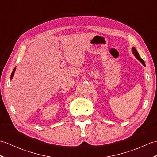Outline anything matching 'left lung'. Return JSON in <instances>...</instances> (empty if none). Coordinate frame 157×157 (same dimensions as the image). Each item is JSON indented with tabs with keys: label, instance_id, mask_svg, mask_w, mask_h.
<instances>
[{
	"label": "left lung",
	"instance_id": "left-lung-1",
	"mask_svg": "<svg viewBox=\"0 0 157 157\" xmlns=\"http://www.w3.org/2000/svg\"><path fill=\"white\" fill-rule=\"evenodd\" d=\"M132 52H133V54H134V55L136 57V59H137L138 60H139V61L142 63V64L143 65L146 66L144 61H143V60L141 59V57H140V55H139V54H138V51H136V49L134 47L132 48Z\"/></svg>",
	"mask_w": 157,
	"mask_h": 157
}]
</instances>
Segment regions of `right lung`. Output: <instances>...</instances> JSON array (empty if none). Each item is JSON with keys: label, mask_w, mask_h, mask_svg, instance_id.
<instances>
[{"label": "right lung", "mask_w": 157, "mask_h": 157, "mask_svg": "<svg viewBox=\"0 0 157 157\" xmlns=\"http://www.w3.org/2000/svg\"><path fill=\"white\" fill-rule=\"evenodd\" d=\"M15 69H16V68H15L14 69H13V72H12V73H11V79L13 78V75H14V73H15Z\"/></svg>", "instance_id": "obj_1"}]
</instances>
